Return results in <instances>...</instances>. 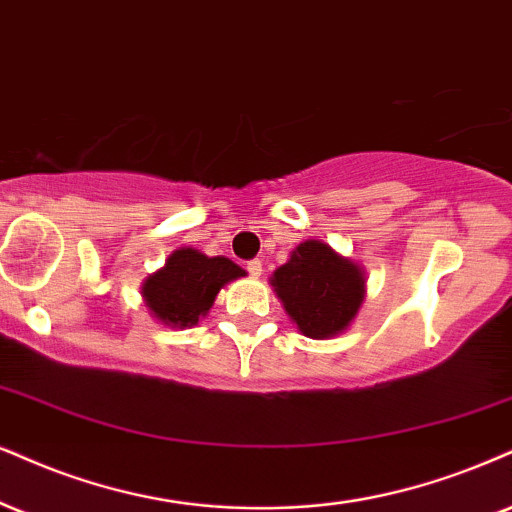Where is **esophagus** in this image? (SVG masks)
I'll use <instances>...</instances> for the list:
<instances>
[{"label":"esophagus","instance_id":"1","mask_svg":"<svg viewBox=\"0 0 512 512\" xmlns=\"http://www.w3.org/2000/svg\"><path fill=\"white\" fill-rule=\"evenodd\" d=\"M246 270H249L251 277H258V275H261V270H263L261 261H249V263H246Z\"/></svg>","mask_w":512,"mask_h":512}]
</instances>
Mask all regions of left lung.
Here are the masks:
<instances>
[{"label": "left lung", "instance_id": "left-lung-1", "mask_svg": "<svg viewBox=\"0 0 512 512\" xmlns=\"http://www.w3.org/2000/svg\"><path fill=\"white\" fill-rule=\"evenodd\" d=\"M289 320L308 339L349 330L365 301V270L323 239H306L270 277Z\"/></svg>", "mask_w": 512, "mask_h": 512}]
</instances>
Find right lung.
Here are the masks:
<instances>
[{"label":"right lung","instance_id":"right-lung-1","mask_svg":"<svg viewBox=\"0 0 512 512\" xmlns=\"http://www.w3.org/2000/svg\"><path fill=\"white\" fill-rule=\"evenodd\" d=\"M244 275L230 258L206 256L194 246H178L163 268L142 282V301L156 323L185 330L206 318L227 282Z\"/></svg>","mask_w":512,"mask_h":512}]
</instances>
